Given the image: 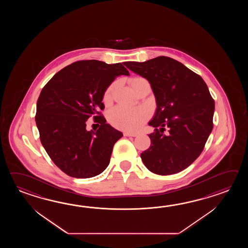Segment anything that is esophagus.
<instances>
[{
	"label": "esophagus",
	"instance_id": "obj_1",
	"mask_svg": "<svg viewBox=\"0 0 248 248\" xmlns=\"http://www.w3.org/2000/svg\"><path fill=\"white\" fill-rule=\"evenodd\" d=\"M123 135H124V137H137V134H135V133H130V132H124V133H123Z\"/></svg>",
	"mask_w": 248,
	"mask_h": 248
}]
</instances>
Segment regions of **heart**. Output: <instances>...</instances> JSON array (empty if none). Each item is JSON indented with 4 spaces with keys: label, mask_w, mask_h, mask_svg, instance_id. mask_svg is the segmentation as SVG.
<instances>
[{
    "label": "heart",
    "mask_w": 248,
    "mask_h": 248,
    "mask_svg": "<svg viewBox=\"0 0 248 248\" xmlns=\"http://www.w3.org/2000/svg\"><path fill=\"white\" fill-rule=\"evenodd\" d=\"M143 78L136 77L131 80L132 87L138 83L139 81L143 80ZM112 92V86L106 90L104 100L109 101L111 98ZM148 111L145 108L142 107H126V106H118L109 111L108 119L113 126L119 127L121 129L128 130V131H137L141 126L143 122L148 118Z\"/></svg>",
    "instance_id": "1"
}]
</instances>
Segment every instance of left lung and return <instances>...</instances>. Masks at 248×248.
Wrapping results in <instances>:
<instances>
[{"label": "left lung", "mask_w": 248, "mask_h": 248, "mask_svg": "<svg viewBox=\"0 0 248 248\" xmlns=\"http://www.w3.org/2000/svg\"><path fill=\"white\" fill-rule=\"evenodd\" d=\"M133 73L150 82L157 109L148 135L151 146L141 153L151 172L176 174L201 155L213 129L215 101L204 79L183 63L169 57L145 62H125ZM169 128V134L163 131Z\"/></svg>", "instance_id": "obj_1"}]
</instances>
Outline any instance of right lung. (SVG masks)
I'll return each instance as SVG.
<instances>
[{
    "instance_id": "1",
    "label": "right lung",
    "mask_w": 248,
    "mask_h": 248,
    "mask_svg": "<svg viewBox=\"0 0 248 248\" xmlns=\"http://www.w3.org/2000/svg\"><path fill=\"white\" fill-rule=\"evenodd\" d=\"M120 75H129L121 63L82 60L60 70L42 89L35 115L41 142L53 162L72 177L101 174L123 136L99 112L105 92ZM91 116L101 124L95 132L85 128Z\"/></svg>"
}]
</instances>
